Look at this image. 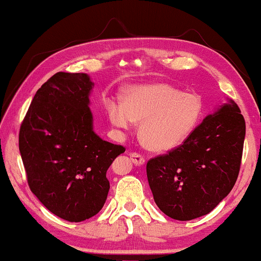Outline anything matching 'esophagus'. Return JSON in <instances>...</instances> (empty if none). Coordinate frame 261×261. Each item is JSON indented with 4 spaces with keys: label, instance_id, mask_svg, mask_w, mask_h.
<instances>
[{
    "label": "esophagus",
    "instance_id": "obj_1",
    "mask_svg": "<svg viewBox=\"0 0 261 261\" xmlns=\"http://www.w3.org/2000/svg\"><path fill=\"white\" fill-rule=\"evenodd\" d=\"M130 158L132 160V163L135 165H137V166H140V165H143L145 163V156L140 154L138 152H132L130 154Z\"/></svg>",
    "mask_w": 261,
    "mask_h": 261
}]
</instances>
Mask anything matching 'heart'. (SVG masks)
<instances>
[{
  "label": "heart",
  "instance_id": "heart-1",
  "mask_svg": "<svg viewBox=\"0 0 261 261\" xmlns=\"http://www.w3.org/2000/svg\"><path fill=\"white\" fill-rule=\"evenodd\" d=\"M110 122L121 129L139 124V138L156 152L174 150L187 140L201 118L202 105L193 94L167 84L134 86L123 96V107L108 105Z\"/></svg>",
  "mask_w": 261,
  "mask_h": 261
}]
</instances>
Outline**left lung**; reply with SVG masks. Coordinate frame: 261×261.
<instances>
[{
	"label": "left lung",
	"instance_id": "obj_1",
	"mask_svg": "<svg viewBox=\"0 0 261 261\" xmlns=\"http://www.w3.org/2000/svg\"><path fill=\"white\" fill-rule=\"evenodd\" d=\"M245 119L236 103L209 115L174 150L147 161L146 173L159 209L177 221L209 214L237 181Z\"/></svg>",
	"mask_w": 261,
	"mask_h": 261
}]
</instances>
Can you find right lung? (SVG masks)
Returning <instances> with one entry per match:
<instances>
[{
    "instance_id": "obj_1",
    "label": "right lung",
    "mask_w": 261,
    "mask_h": 261,
    "mask_svg": "<svg viewBox=\"0 0 261 261\" xmlns=\"http://www.w3.org/2000/svg\"><path fill=\"white\" fill-rule=\"evenodd\" d=\"M87 74L58 72L37 90L18 135L28 185L56 216L81 222L102 209L107 171L125 147L93 131Z\"/></svg>"
}]
</instances>
